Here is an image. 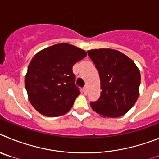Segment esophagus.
<instances>
[{"mask_svg":"<svg viewBox=\"0 0 159 159\" xmlns=\"http://www.w3.org/2000/svg\"><path fill=\"white\" fill-rule=\"evenodd\" d=\"M83 92H84V93H85V94L87 93V88H86V87H84V88H83Z\"/></svg>","mask_w":159,"mask_h":159,"instance_id":"esophagus-1","label":"esophagus"}]
</instances>
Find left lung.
<instances>
[{
  "label": "left lung",
  "mask_w": 159,
  "mask_h": 159,
  "mask_svg": "<svg viewBox=\"0 0 159 159\" xmlns=\"http://www.w3.org/2000/svg\"><path fill=\"white\" fill-rule=\"evenodd\" d=\"M88 55L95 64L101 78V97L90 103L103 117L115 118L134 106L139 94L140 72L132 60L111 48L89 50Z\"/></svg>",
  "instance_id": "1"
}]
</instances>
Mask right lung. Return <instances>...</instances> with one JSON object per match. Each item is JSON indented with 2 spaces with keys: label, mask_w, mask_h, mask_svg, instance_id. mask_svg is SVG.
Returning <instances> with one entry per match:
<instances>
[{
  "label": "right lung",
  "mask_w": 159,
  "mask_h": 159,
  "mask_svg": "<svg viewBox=\"0 0 159 159\" xmlns=\"http://www.w3.org/2000/svg\"><path fill=\"white\" fill-rule=\"evenodd\" d=\"M86 55L85 51L66 43L44 48L34 55L24 83L28 100L37 111L55 117L70 110L80 94L72 67Z\"/></svg>",
  "instance_id": "1"
}]
</instances>
